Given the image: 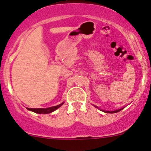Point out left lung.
<instances>
[{
    "instance_id": "8db88e82",
    "label": "left lung",
    "mask_w": 151,
    "mask_h": 151,
    "mask_svg": "<svg viewBox=\"0 0 151 151\" xmlns=\"http://www.w3.org/2000/svg\"><path fill=\"white\" fill-rule=\"evenodd\" d=\"M122 109H124V108H122V109H119V110H116V111H104V112H106V113H109V114H114V113H117V112L120 111H122Z\"/></svg>"
}]
</instances>
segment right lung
Wrapping results in <instances>:
<instances>
[{
	"mask_svg": "<svg viewBox=\"0 0 151 151\" xmlns=\"http://www.w3.org/2000/svg\"><path fill=\"white\" fill-rule=\"evenodd\" d=\"M63 104H61L58 106H52V107L50 108H46V109H30V108H27L28 110L32 111L35 112V113H37V114H50L51 112L54 111L55 110H56L57 109L61 106Z\"/></svg>",
	"mask_w": 151,
	"mask_h": 151,
	"instance_id": "obj_1",
	"label": "right lung"
}]
</instances>
